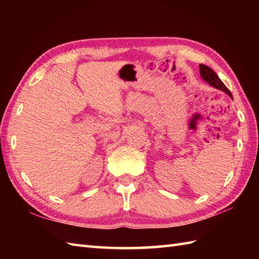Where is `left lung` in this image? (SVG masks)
<instances>
[{"instance_id":"8db88e82","label":"left lung","mask_w":259,"mask_h":259,"mask_svg":"<svg viewBox=\"0 0 259 259\" xmlns=\"http://www.w3.org/2000/svg\"><path fill=\"white\" fill-rule=\"evenodd\" d=\"M199 70H200L201 78L205 80L207 83H209L213 88H216V89H218V90L226 92L227 95L233 99L232 92H230L228 90V88L223 83V81L218 78V75L214 73V71H212L210 68L207 67V65H205V64H199Z\"/></svg>"}]
</instances>
